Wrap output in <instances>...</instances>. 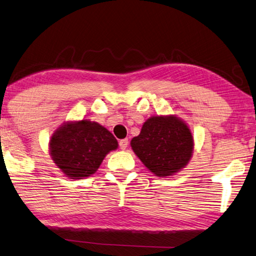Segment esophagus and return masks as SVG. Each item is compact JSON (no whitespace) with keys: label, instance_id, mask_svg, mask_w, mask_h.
I'll return each mask as SVG.
<instances>
[{"label":"esophagus","instance_id":"34e87169","mask_svg":"<svg viewBox=\"0 0 256 256\" xmlns=\"http://www.w3.org/2000/svg\"><path fill=\"white\" fill-rule=\"evenodd\" d=\"M118 144H120V148H122V150H125V148H126L128 146V138H123V140H120L118 142Z\"/></svg>","mask_w":256,"mask_h":256}]
</instances>
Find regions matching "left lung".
<instances>
[{"instance_id":"8db88e82","label":"left lung","mask_w":256,"mask_h":256,"mask_svg":"<svg viewBox=\"0 0 256 256\" xmlns=\"http://www.w3.org/2000/svg\"><path fill=\"white\" fill-rule=\"evenodd\" d=\"M131 146L143 164L158 176H172L188 164L194 138L187 124L170 116H152L133 138Z\"/></svg>"}]
</instances>
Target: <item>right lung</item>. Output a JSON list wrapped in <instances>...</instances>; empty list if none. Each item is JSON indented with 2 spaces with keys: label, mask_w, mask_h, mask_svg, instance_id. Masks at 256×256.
I'll return each mask as SVG.
<instances>
[{
  "label": "right lung",
  "mask_w": 256,
  "mask_h": 256,
  "mask_svg": "<svg viewBox=\"0 0 256 256\" xmlns=\"http://www.w3.org/2000/svg\"><path fill=\"white\" fill-rule=\"evenodd\" d=\"M118 141L98 123L82 120L64 123L50 140V154L56 166L70 179H82L95 174Z\"/></svg>",
  "instance_id": "add662e5"
}]
</instances>
